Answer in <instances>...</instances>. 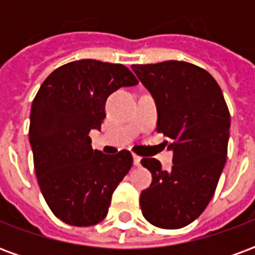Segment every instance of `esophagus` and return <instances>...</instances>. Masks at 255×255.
<instances>
[{
    "label": "esophagus",
    "instance_id": "1",
    "mask_svg": "<svg viewBox=\"0 0 255 255\" xmlns=\"http://www.w3.org/2000/svg\"><path fill=\"white\" fill-rule=\"evenodd\" d=\"M132 158H133V165L138 166L139 164H140V157H139V155H136V154H133Z\"/></svg>",
    "mask_w": 255,
    "mask_h": 255
}]
</instances>
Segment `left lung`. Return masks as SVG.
Returning a JSON list of instances; mask_svg holds the SVG:
<instances>
[{
  "mask_svg": "<svg viewBox=\"0 0 255 255\" xmlns=\"http://www.w3.org/2000/svg\"><path fill=\"white\" fill-rule=\"evenodd\" d=\"M157 106V129L169 138L173 165L142 158L153 182L140 194L144 219L176 230L199 217L213 197L224 169L231 117L213 76L184 61L132 65Z\"/></svg>",
  "mask_w": 255,
  "mask_h": 255,
  "instance_id": "8db88e82",
  "label": "left lung"
}]
</instances>
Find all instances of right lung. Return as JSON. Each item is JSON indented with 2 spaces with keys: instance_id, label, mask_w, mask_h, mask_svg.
Instances as JSON below:
<instances>
[{
  "instance_id": "obj_1",
  "label": "right lung",
  "mask_w": 255,
  "mask_h": 255,
  "mask_svg": "<svg viewBox=\"0 0 255 255\" xmlns=\"http://www.w3.org/2000/svg\"><path fill=\"white\" fill-rule=\"evenodd\" d=\"M138 80L122 64L79 60L57 68L32 101L30 144L45 201L64 223L89 227L105 219L112 194L132 166L128 150H93L108 97Z\"/></svg>"
}]
</instances>
